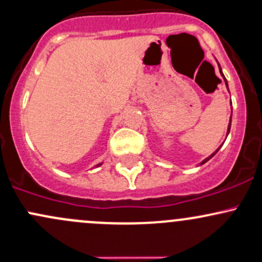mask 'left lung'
<instances>
[{"label":"left lung","instance_id":"8db88e82","mask_svg":"<svg viewBox=\"0 0 262 262\" xmlns=\"http://www.w3.org/2000/svg\"><path fill=\"white\" fill-rule=\"evenodd\" d=\"M220 73L223 74V72H221V70H220ZM223 77H224V74H223ZM224 79H225V77H224ZM225 83H226V85H228V82H226V79H225ZM230 126H231V118H230V123H229V128H228V134H229V132H230ZM217 150H219V149H217ZM217 150H216V151H217ZM216 151H215V153H212V154H211L210 157H209V158H206V159H204L203 162H201V164H204V163H206V162H208V160L210 159V158H212V157H214L215 154H216Z\"/></svg>","mask_w":262,"mask_h":262}]
</instances>
